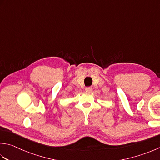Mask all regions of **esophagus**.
Masks as SVG:
<instances>
[{
	"mask_svg": "<svg viewBox=\"0 0 160 160\" xmlns=\"http://www.w3.org/2000/svg\"><path fill=\"white\" fill-rule=\"evenodd\" d=\"M92 90H93L92 87H86V88H85V91H86V92H91Z\"/></svg>",
	"mask_w": 160,
	"mask_h": 160,
	"instance_id": "esophagus-1",
	"label": "esophagus"
}]
</instances>
